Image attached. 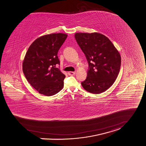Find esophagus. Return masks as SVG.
I'll return each instance as SVG.
<instances>
[{
    "label": "esophagus",
    "mask_w": 146,
    "mask_h": 146,
    "mask_svg": "<svg viewBox=\"0 0 146 146\" xmlns=\"http://www.w3.org/2000/svg\"><path fill=\"white\" fill-rule=\"evenodd\" d=\"M68 75L70 76H73L75 75V72H72V71H70L68 72Z\"/></svg>",
    "instance_id": "esophagus-1"
}]
</instances>
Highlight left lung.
Wrapping results in <instances>:
<instances>
[{
  "mask_svg": "<svg viewBox=\"0 0 146 146\" xmlns=\"http://www.w3.org/2000/svg\"><path fill=\"white\" fill-rule=\"evenodd\" d=\"M75 38L88 62L84 89L90 93L106 91L115 82L119 72L121 57L112 42L99 33H76Z\"/></svg>",
  "mask_w": 146,
  "mask_h": 146,
  "instance_id": "8db88e82",
  "label": "left lung"
}]
</instances>
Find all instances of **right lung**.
<instances>
[{"label": "right lung", "instance_id": "1", "mask_svg": "<svg viewBox=\"0 0 146 146\" xmlns=\"http://www.w3.org/2000/svg\"><path fill=\"white\" fill-rule=\"evenodd\" d=\"M64 33H52L40 37L29 47L23 62V74L38 93L52 96L64 87L65 75L59 68V49L66 39Z\"/></svg>", "mask_w": 146, "mask_h": 146}]
</instances>
